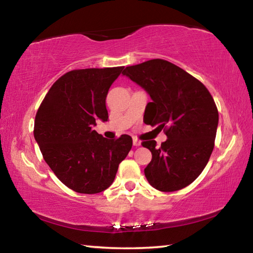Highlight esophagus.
<instances>
[{
	"mask_svg": "<svg viewBox=\"0 0 253 253\" xmlns=\"http://www.w3.org/2000/svg\"><path fill=\"white\" fill-rule=\"evenodd\" d=\"M140 144H142V143H140V140H139V139H137V138H134V139H132V145H134L135 147H138V146H140Z\"/></svg>",
	"mask_w": 253,
	"mask_h": 253,
	"instance_id": "34e87169",
	"label": "esophagus"
}]
</instances>
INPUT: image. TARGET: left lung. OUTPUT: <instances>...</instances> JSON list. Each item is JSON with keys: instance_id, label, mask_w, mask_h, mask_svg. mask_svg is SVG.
<instances>
[{"instance_id": "1", "label": "left lung", "mask_w": 253, "mask_h": 253, "mask_svg": "<svg viewBox=\"0 0 253 253\" xmlns=\"http://www.w3.org/2000/svg\"><path fill=\"white\" fill-rule=\"evenodd\" d=\"M152 98L144 122L164 128L166 142L142 145L152 152L144 169L148 183L161 192L190 185L202 173L214 148L219 113L208 88L182 68L163 59H152L123 71Z\"/></svg>"}]
</instances>
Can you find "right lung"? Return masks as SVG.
Masks as SVG:
<instances>
[{"instance_id":"1","label":"right lung","mask_w":253,"mask_h":253,"mask_svg":"<svg viewBox=\"0 0 253 253\" xmlns=\"http://www.w3.org/2000/svg\"><path fill=\"white\" fill-rule=\"evenodd\" d=\"M124 67L67 72L49 89L37 111L34 138L46 164L67 187L96 194L113 184L132 146L129 135L107 139L92 129L108 121L106 97Z\"/></svg>"}]
</instances>
